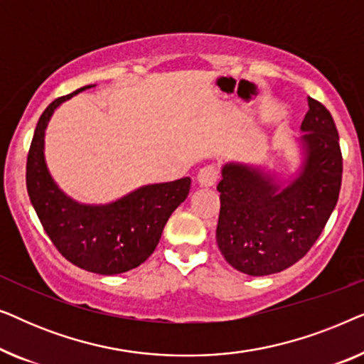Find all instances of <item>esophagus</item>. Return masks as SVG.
I'll list each match as a JSON object with an SVG mask.
<instances>
[{"label": "esophagus", "mask_w": 364, "mask_h": 364, "mask_svg": "<svg viewBox=\"0 0 364 364\" xmlns=\"http://www.w3.org/2000/svg\"><path fill=\"white\" fill-rule=\"evenodd\" d=\"M217 178H218V171H217V167H213V166L202 167L197 173V182L200 187H213L215 186Z\"/></svg>", "instance_id": "obj_1"}]
</instances>
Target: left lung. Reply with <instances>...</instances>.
<instances>
[{
    "label": "left lung",
    "instance_id": "obj_1",
    "mask_svg": "<svg viewBox=\"0 0 364 364\" xmlns=\"http://www.w3.org/2000/svg\"><path fill=\"white\" fill-rule=\"evenodd\" d=\"M308 107L293 171L265 162L222 166L217 245L245 275H272L296 263L335 210L343 172L340 137L323 104L308 97Z\"/></svg>",
    "mask_w": 364,
    "mask_h": 364
}]
</instances>
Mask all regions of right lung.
I'll list each match as a JSON object with an SVG mask.
<instances>
[{"label":"right lung","mask_w":364,"mask_h":364,"mask_svg":"<svg viewBox=\"0 0 364 364\" xmlns=\"http://www.w3.org/2000/svg\"><path fill=\"white\" fill-rule=\"evenodd\" d=\"M94 86L56 99L41 114L28 154L26 187L44 230L66 260L99 275H117L152 255L168 217L188 196L191 177L147 183L107 203L69 197L49 172L44 136L54 111Z\"/></svg>","instance_id":"obj_1"}]
</instances>
